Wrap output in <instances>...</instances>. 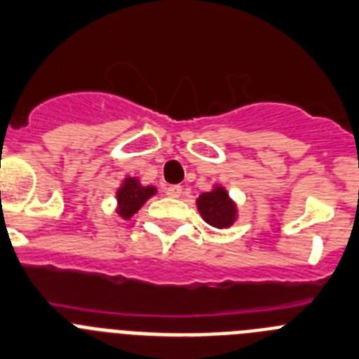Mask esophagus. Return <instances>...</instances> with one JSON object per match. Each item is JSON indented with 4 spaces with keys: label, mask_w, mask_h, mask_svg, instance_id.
Wrapping results in <instances>:
<instances>
[{
    "label": "esophagus",
    "mask_w": 359,
    "mask_h": 359,
    "mask_svg": "<svg viewBox=\"0 0 359 359\" xmlns=\"http://www.w3.org/2000/svg\"><path fill=\"white\" fill-rule=\"evenodd\" d=\"M166 195L172 196V198H179L180 195H182V186H168L166 187Z\"/></svg>",
    "instance_id": "34e87169"
}]
</instances>
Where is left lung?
Instances as JSON below:
<instances>
[{
  "label": "left lung",
  "instance_id": "left-lung-1",
  "mask_svg": "<svg viewBox=\"0 0 359 359\" xmlns=\"http://www.w3.org/2000/svg\"><path fill=\"white\" fill-rule=\"evenodd\" d=\"M196 208L202 218L216 229L231 227L238 218L234 200H231L227 189L222 186H215L211 191L202 193L196 198Z\"/></svg>",
  "mask_w": 359,
  "mask_h": 359
}]
</instances>
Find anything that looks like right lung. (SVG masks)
<instances>
[{
	"label": "right lung",
	"mask_w": 359,
	"mask_h": 359,
	"mask_svg": "<svg viewBox=\"0 0 359 359\" xmlns=\"http://www.w3.org/2000/svg\"><path fill=\"white\" fill-rule=\"evenodd\" d=\"M157 193V189L154 186H141L140 179L135 177H127L121 184L118 191H116V198H118V212L123 219L132 218L135 212L140 211L150 196H154Z\"/></svg>",
	"instance_id": "1"
}]
</instances>
